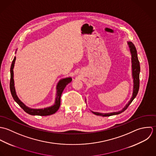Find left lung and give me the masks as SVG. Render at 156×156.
I'll use <instances>...</instances> for the list:
<instances>
[{"instance_id": "left-lung-1", "label": "left lung", "mask_w": 156, "mask_h": 156, "mask_svg": "<svg viewBox=\"0 0 156 156\" xmlns=\"http://www.w3.org/2000/svg\"><path fill=\"white\" fill-rule=\"evenodd\" d=\"M128 44L129 46L130 52L131 54L132 77L133 79V91L132 96H131L130 100L128 101V102L125 105V106L123 108V109H122L121 111L112 112V113H102L94 112L92 111V113L96 115L101 116H110L119 115V114L122 113L123 112H124L137 94V93L139 92V74H140V63H139L138 57H137V51H136V49L134 44L131 41H128Z\"/></svg>"}]
</instances>
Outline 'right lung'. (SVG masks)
<instances>
[{"label": "right lung", "mask_w": 156, "mask_h": 156, "mask_svg": "<svg viewBox=\"0 0 156 156\" xmlns=\"http://www.w3.org/2000/svg\"><path fill=\"white\" fill-rule=\"evenodd\" d=\"M16 57H14V60L11 64V69H10V91L12 94V96L14 101L19 105V106L27 113L31 115H37V116H48L52 114H54L58 109L60 106L61 103V96L62 94V91L64 90L66 86L70 83L72 79L71 77H67L65 78H62L59 81L57 85V94H56V98L55 103L53 105H51V107H46L44 108H31L28 107H27L23 102H22L20 99L18 98L15 87H14V72L13 69L14 67V64L16 61Z\"/></svg>", "instance_id": "right-lung-1"}]
</instances>
